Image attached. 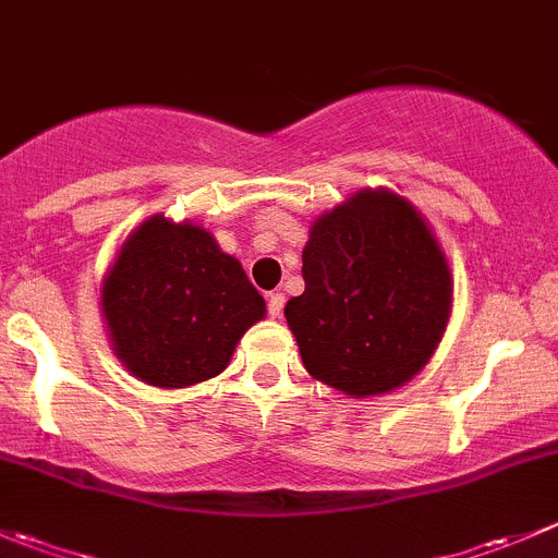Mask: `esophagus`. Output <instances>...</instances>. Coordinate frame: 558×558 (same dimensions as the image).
I'll return each mask as SVG.
<instances>
[{
    "mask_svg": "<svg viewBox=\"0 0 558 558\" xmlns=\"http://www.w3.org/2000/svg\"><path fill=\"white\" fill-rule=\"evenodd\" d=\"M283 305H286L283 294H269L267 296V313L272 315V318H280V315H283Z\"/></svg>",
    "mask_w": 558,
    "mask_h": 558,
    "instance_id": "34e87169",
    "label": "esophagus"
}]
</instances>
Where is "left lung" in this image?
Returning a JSON list of instances; mask_svg holds the SVG:
<instances>
[{"mask_svg":"<svg viewBox=\"0 0 558 558\" xmlns=\"http://www.w3.org/2000/svg\"><path fill=\"white\" fill-rule=\"evenodd\" d=\"M305 291L286 302L302 364L348 397L408 384L451 315V269L424 216L386 189L324 213L302 251Z\"/></svg>","mask_w":558,"mask_h":558,"instance_id":"8db88e82","label":"left lung"}]
</instances>
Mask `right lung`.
Wrapping results in <instances>:
<instances>
[{"label":"right lung","mask_w":558,"mask_h":558,"mask_svg":"<svg viewBox=\"0 0 558 558\" xmlns=\"http://www.w3.org/2000/svg\"><path fill=\"white\" fill-rule=\"evenodd\" d=\"M267 305L245 269L196 223L150 216L105 275L102 315L123 367L148 386L185 388L223 373Z\"/></svg>","instance_id":"right-lung-1"}]
</instances>
